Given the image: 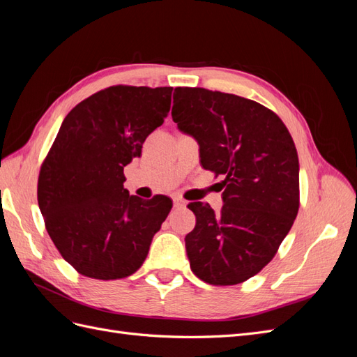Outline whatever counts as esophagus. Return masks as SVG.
<instances>
[{
  "label": "esophagus",
  "mask_w": 357,
  "mask_h": 357,
  "mask_svg": "<svg viewBox=\"0 0 357 357\" xmlns=\"http://www.w3.org/2000/svg\"><path fill=\"white\" fill-rule=\"evenodd\" d=\"M186 205H188V201H185L183 198H176V199H174V207H177V208L186 207Z\"/></svg>",
  "instance_id": "esophagus-1"
}]
</instances>
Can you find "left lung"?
Masks as SVG:
<instances>
[{"label":"left lung","mask_w":357,"mask_h":357,"mask_svg":"<svg viewBox=\"0 0 357 357\" xmlns=\"http://www.w3.org/2000/svg\"><path fill=\"white\" fill-rule=\"evenodd\" d=\"M172 121L197 139L205 169L225 176L223 207L190 202L197 225L185 238L190 269L229 286L271 261L299 208V160L277 114L252 100L202 88H176Z\"/></svg>","instance_id":"left-lung-1"}]
</instances>
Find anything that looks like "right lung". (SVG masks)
Wrapping results in <instances>:
<instances>
[{"label": "right lung", "instance_id": "add662e5", "mask_svg": "<svg viewBox=\"0 0 357 357\" xmlns=\"http://www.w3.org/2000/svg\"><path fill=\"white\" fill-rule=\"evenodd\" d=\"M172 88L112 86L63 119L38 177V207L62 257L86 277L116 280L143 265L172 207L123 188V168L164 123Z\"/></svg>", "mask_w": 357, "mask_h": 357}]
</instances>
